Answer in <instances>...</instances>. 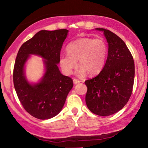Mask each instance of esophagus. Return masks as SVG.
<instances>
[{
  "instance_id": "1",
  "label": "esophagus",
  "mask_w": 148,
  "mask_h": 148,
  "mask_svg": "<svg viewBox=\"0 0 148 148\" xmlns=\"http://www.w3.org/2000/svg\"><path fill=\"white\" fill-rule=\"evenodd\" d=\"M79 82H80V81L79 79H73V84H79Z\"/></svg>"
}]
</instances>
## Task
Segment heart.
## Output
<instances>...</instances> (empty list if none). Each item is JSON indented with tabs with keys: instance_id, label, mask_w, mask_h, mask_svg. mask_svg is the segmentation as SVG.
<instances>
[{
	"instance_id": "1",
	"label": "heart",
	"mask_w": 148,
	"mask_h": 148,
	"mask_svg": "<svg viewBox=\"0 0 148 148\" xmlns=\"http://www.w3.org/2000/svg\"><path fill=\"white\" fill-rule=\"evenodd\" d=\"M68 54L60 56L59 62L65 74L70 75L77 66V60L81 66L77 71L78 76H84L87 72L90 75L99 73L106 62L108 47L103 38H81L67 45Z\"/></svg>"
}]
</instances>
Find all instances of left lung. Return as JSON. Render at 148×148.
Returning <instances> with one entry per match:
<instances>
[{"instance_id": "1", "label": "left lung", "mask_w": 148, "mask_h": 148, "mask_svg": "<svg viewBox=\"0 0 148 148\" xmlns=\"http://www.w3.org/2000/svg\"><path fill=\"white\" fill-rule=\"evenodd\" d=\"M108 45L105 66L95 77L85 82L88 90L86 103L91 112L109 116L121 110L130 99L134 80V62L124 42L110 31L103 28Z\"/></svg>"}]
</instances>
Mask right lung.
<instances>
[{
    "mask_svg": "<svg viewBox=\"0 0 148 148\" xmlns=\"http://www.w3.org/2000/svg\"><path fill=\"white\" fill-rule=\"evenodd\" d=\"M69 31L41 30L25 42L18 51L14 64V88L24 108L39 119H49L59 114L72 89L73 80L58 68L60 51ZM31 54L43 58L45 73L36 83H29L25 65Z\"/></svg>",
    "mask_w": 148,
    "mask_h": 148,
    "instance_id": "obj_1",
    "label": "right lung"
}]
</instances>
